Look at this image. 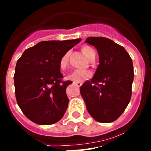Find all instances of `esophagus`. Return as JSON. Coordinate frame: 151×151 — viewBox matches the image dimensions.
I'll list each match as a JSON object with an SVG mask.
<instances>
[{
  "mask_svg": "<svg viewBox=\"0 0 151 151\" xmlns=\"http://www.w3.org/2000/svg\"><path fill=\"white\" fill-rule=\"evenodd\" d=\"M74 84L75 85V86H77V87H80V86L83 85V83H74Z\"/></svg>",
  "mask_w": 151,
  "mask_h": 151,
  "instance_id": "1",
  "label": "esophagus"
}]
</instances>
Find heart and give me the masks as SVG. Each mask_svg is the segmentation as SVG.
Here are the masks:
<instances>
[{"label": "heart", "instance_id": "b5f03b06", "mask_svg": "<svg viewBox=\"0 0 151 151\" xmlns=\"http://www.w3.org/2000/svg\"><path fill=\"white\" fill-rule=\"evenodd\" d=\"M82 52L88 60H90L93 56H95L94 50L89 46H83L82 48ZM68 54H65L62 57L60 61V66L61 68H65L66 67L67 64H68ZM91 74L90 71L83 69H76L73 71L71 74H68L67 78L73 81L74 83H81V82L88 80L91 77Z\"/></svg>", "mask_w": 151, "mask_h": 151}]
</instances>
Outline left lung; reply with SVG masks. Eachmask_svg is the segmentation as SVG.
<instances>
[{
    "mask_svg": "<svg viewBox=\"0 0 151 151\" xmlns=\"http://www.w3.org/2000/svg\"><path fill=\"white\" fill-rule=\"evenodd\" d=\"M86 43L96 48L99 65L91 80L80 87V93L95 120L112 122L131 99L134 77L132 59L125 48L106 37H89Z\"/></svg>",
    "mask_w": 151,
    "mask_h": 151,
    "instance_id": "1",
    "label": "left lung"
}]
</instances>
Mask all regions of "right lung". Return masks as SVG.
I'll return each mask as SVG.
<instances>
[{"instance_id": "right-lung-1", "label": "right lung", "mask_w": 151, "mask_h": 151, "mask_svg": "<svg viewBox=\"0 0 151 151\" xmlns=\"http://www.w3.org/2000/svg\"><path fill=\"white\" fill-rule=\"evenodd\" d=\"M80 41L81 38L41 41L25 50L17 60L16 99L25 116L35 123L52 125L63 116L69 102L65 89L71 82L61 80L60 61Z\"/></svg>"}]
</instances>
